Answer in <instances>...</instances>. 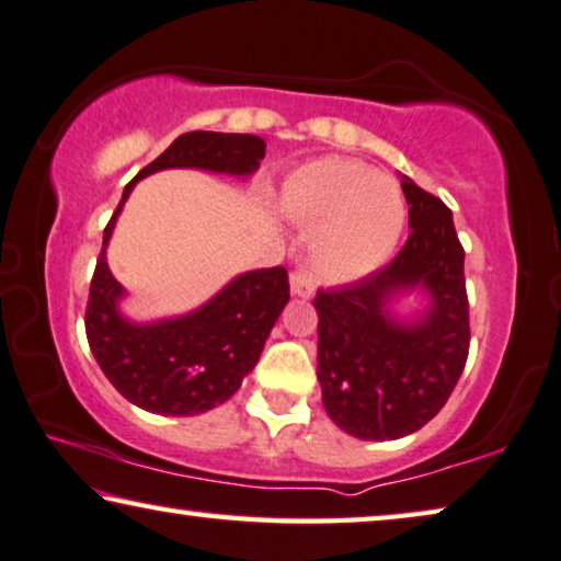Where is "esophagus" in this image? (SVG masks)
Masks as SVG:
<instances>
[{"label": "esophagus", "mask_w": 561, "mask_h": 561, "mask_svg": "<svg viewBox=\"0 0 561 561\" xmlns=\"http://www.w3.org/2000/svg\"><path fill=\"white\" fill-rule=\"evenodd\" d=\"M289 287H291V295L295 297H302V299H310L312 291H314V282L307 272H291L289 277Z\"/></svg>", "instance_id": "34e87169"}]
</instances>
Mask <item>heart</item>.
<instances>
[{
  "label": "heart",
  "mask_w": 561,
  "mask_h": 561,
  "mask_svg": "<svg viewBox=\"0 0 561 561\" xmlns=\"http://www.w3.org/2000/svg\"><path fill=\"white\" fill-rule=\"evenodd\" d=\"M277 203L289 220L314 228L312 259L333 279L383 266L407 220L397 183L345 157H320L289 172Z\"/></svg>",
  "instance_id": "obj_1"
}]
</instances>
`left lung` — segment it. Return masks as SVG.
Segmentation results:
<instances>
[{"mask_svg": "<svg viewBox=\"0 0 561 561\" xmlns=\"http://www.w3.org/2000/svg\"><path fill=\"white\" fill-rule=\"evenodd\" d=\"M409 239L391 264L343 287L320 289L318 381L330 420L358 439L422 430L453 393L470 348L465 251L453 210L401 175ZM420 294L423 310L392 307Z\"/></svg>", "mask_w": 561, "mask_h": 561, "instance_id": "1", "label": "left lung"}]
</instances>
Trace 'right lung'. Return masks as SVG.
Here are the masks:
<instances>
[{
    "label": "right lung",
    "mask_w": 561,
    "mask_h": 561,
    "mask_svg": "<svg viewBox=\"0 0 561 561\" xmlns=\"http://www.w3.org/2000/svg\"><path fill=\"white\" fill-rule=\"evenodd\" d=\"M264 149L266 141L254 134H180L124 187L119 208L104 228L85 307V335L114 389L145 412L195 416L231 399L254 370L274 322L289 302V282L284 266L243 272L198 310L134 322L119 307L126 289L106 264L116 218L141 178L178 168L251 178L264 160Z\"/></svg>",
    "instance_id": "right-lung-1"
}]
</instances>
